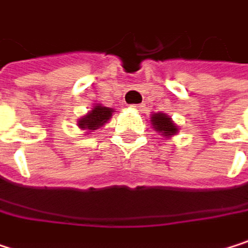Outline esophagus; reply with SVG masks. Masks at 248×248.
Masks as SVG:
<instances>
[{"label":"esophagus","instance_id":"obj_1","mask_svg":"<svg viewBox=\"0 0 248 248\" xmlns=\"http://www.w3.org/2000/svg\"><path fill=\"white\" fill-rule=\"evenodd\" d=\"M135 110H138V112H142V110H145V105H133L132 106Z\"/></svg>","mask_w":248,"mask_h":248}]
</instances>
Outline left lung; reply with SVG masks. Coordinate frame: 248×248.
I'll use <instances>...</instances> for the list:
<instances>
[{
	"label": "left lung",
	"instance_id": "1",
	"mask_svg": "<svg viewBox=\"0 0 248 248\" xmlns=\"http://www.w3.org/2000/svg\"><path fill=\"white\" fill-rule=\"evenodd\" d=\"M151 124L155 127V130H158L161 135L167 138H171L178 132V126L173 124L172 119L165 113H154L151 116Z\"/></svg>",
	"mask_w": 248,
	"mask_h": 248
}]
</instances>
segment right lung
Listing matches in <instances>:
<instances>
[{
  "label": "right lung",
  "instance_id": "add662e5",
  "mask_svg": "<svg viewBox=\"0 0 248 248\" xmlns=\"http://www.w3.org/2000/svg\"><path fill=\"white\" fill-rule=\"evenodd\" d=\"M112 113H113L112 108H105L102 105H96V106H93V109L86 116H83L77 121V126L80 129L89 130V132L96 130V129L102 127L110 119Z\"/></svg>",
  "mask_w": 248,
  "mask_h": 248
}]
</instances>
